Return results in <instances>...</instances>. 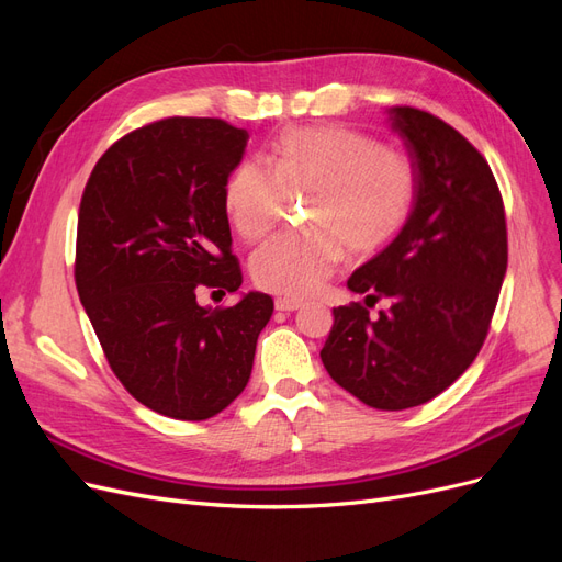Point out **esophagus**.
I'll list each match as a JSON object with an SVG mask.
<instances>
[{"instance_id":"esophagus-1","label":"esophagus","mask_w":562,"mask_h":562,"mask_svg":"<svg viewBox=\"0 0 562 562\" xmlns=\"http://www.w3.org/2000/svg\"><path fill=\"white\" fill-rule=\"evenodd\" d=\"M277 310L279 312H297L302 307V300L297 297H277Z\"/></svg>"}]
</instances>
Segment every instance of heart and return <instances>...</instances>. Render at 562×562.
Wrapping results in <instances>:
<instances>
[{"label":"heart","instance_id":"heart-1","mask_svg":"<svg viewBox=\"0 0 562 562\" xmlns=\"http://www.w3.org/2000/svg\"><path fill=\"white\" fill-rule=\"evenodd\" d=\"M267 171L244 161L225 182V211L234 232L252 244L274 227L285 196H304L302 225L250 258L252 281L277 295H310L342 252L366 258L394 239L413 211L415 166L347 126L288 128L267 149Z\"/></svg>","mask_w":562,"mask_h":562}]
</instances>
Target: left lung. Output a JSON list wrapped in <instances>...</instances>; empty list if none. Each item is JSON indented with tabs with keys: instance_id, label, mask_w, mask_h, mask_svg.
Segmentation results:
<instances>
[{
	"instance_id": "left-lung-1",
	"label": "left lung",
	"mask_w": 562,
	"mask_h": 562,
	"mask_svg": "<svg viewBox=\"0 0 562 562\" xmlns=\"http://www.w3.org/2000/svg\"><path fill=\"white\" fill-rule=\"evenodd\" d=\"M386 124L415 166L417 194L396 239L347 285L391 307L378 316L361 302L333 310L321 361L366 405L405 411L436 398L479 356L508 246L499 187L481 151L415 108H389Z\"/></svg>"
}]
</instances>
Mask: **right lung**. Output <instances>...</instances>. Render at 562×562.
<instances>
[{"mask_svg": "<svg viewBox=\"0 0 562 562\" xmlns=\"http://www.w3.org/2000/svg\"><path fill=\"white\" fill-rule=\"evenodd\" d=\"M246 143L223 119H161L116 140L81 196L79 300L119 382L173 419H209L241 394L274 312L258 291L225 310L196 300L244 281L223 192Z\"/></svg>", "mask_w": 562, "mask_h": 562, "instance_id": "right-lung-1", "label": "right lung"}]
</instances>
